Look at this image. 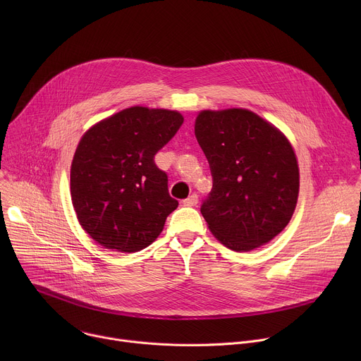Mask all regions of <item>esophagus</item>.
Here are the masks:
<instances>
[{
  "instance_id": "1",
  "label": "esophagus",
  "mask_w": 361,
  "mask_h": 361,
  "mask_svg": "<svg viewBox=\"0 0 361 361\" xmlns=\"http://www.w3.org/2000/svg\"><path fill=\"white\" fill-rule=\"evenodd\" d=\"M198 202V195L195 194V192H192L191 195H188L185 200H183V204L184 205H188V207H190V205H195Z\"/></svg>"
}]
</instances>
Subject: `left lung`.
I'll list each match as a JSON object with an SVG mask.
<instances>
[{"mask_svg":"<svg viewBox=\"0 0 361 361\" xmlns=\"http://www.w3.org/2000/svg\"><path fill=\"white\" fill-rule=\"evenodd\" d=\"M194 133L213 177L201 204L212 233L234 251L273 240L291 220L298 197V166L288 140L243 109L201 111Z\"/></svg>","mask_w":361,"mask_h":361,"instance_id":"obj_1","label":"left lung"}]
</instances>
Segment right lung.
<instances>
[{
  "instance_id": "1",
  "label": "right lung",
  "mask_w": 361,
  "mask_h": 361,
  "mask_svg": "<svg viewBox=\"0 0 361 361\" xmlns=\"http://www.w3.org/2000/svg\"><path fill=\"white\" fill-rule=\"evenodd\" d=\"M183 123L177 111L131 107L84 134L71 164V198L81 227L98 244L135 252L163 231L178 201L154 157Z\"/></svg>"
}]
</instances>
